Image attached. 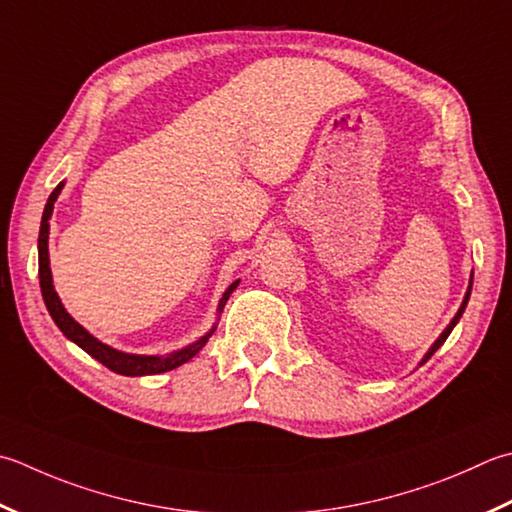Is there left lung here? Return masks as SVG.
Returning <instances> with one entry per match:
<instances>
[{
  "mask_svg": "<svg viewBox=\"0 0 512 512\" xmlns=\"http://www.w3.org/2000/svg\"><path fill=\"white\" fill-rule=\"evenodd\" d=\"M470 288H473V277H470V286H468V293H466V297H464V304H462V308H459V310H457V315H455V319H453V322H450V324H448V328L444 330V333H442V337H439V339H437V342L433 344V348H430V350H428V355L424 357V362H428V359H430V357H433V353H435V350H437L439 346H442V344L446 342V339H448V335H450V330H453V328H455V324L459 322V317H462V313H464V308H466V304H468V297H470ZM424 362H422V364H424Z\"/></svg>",
  "mask_w": 512,
  "mask_h": 512,
  "instance_id": "left-lung-1",
  "label": "left lung"
}]
</instances>
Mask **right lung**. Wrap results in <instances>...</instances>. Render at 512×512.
Wrapping results in <instances>:
<instances>
[{"instance_id":"1","label":"right lung","mask_w":512,"mask_h":512,"mask_svg":"<svg viewBox=\"0 0 512 512\" xmlns=\"http://www.w3.org/2000/svg\"><path fill=\"white\" fill-rule=\"evenodd\" d=\"M64 184H59L53 193H50L46 208H44V217H42V226H39V286H42V297H44V304L48 308L50 317L55 319V324L59 326V330L70 339V342H75L79 348H84L90 357H95L99 364H104L106 368L113 370L117 375H126V377H139V375H157V373H166V370H173L177 366L186 364L188 359H193L199 350H202L208 342V337L215 333V328L210 330L208 335H204L202 339H197L195 344H190L182 350H177V353H170L166 357H146V355H128V353H119V350L110 348L102 342H97L93 335H88L86 330L79 326L73 317H70L62 302H59V297L53 288V277H50V268H48V219L50 213H53V204L59 195V190H62ZM239 282L230 284L228 290L222 297V302H219V313H222L228 297L233 290L237 288Z\"/></svg>"}]
</instances>
